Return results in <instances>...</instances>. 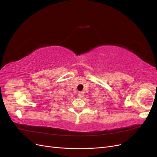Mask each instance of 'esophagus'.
Wrapping results in <instances>:
<instances>
[{
	"label": "esophagus",
	"instance_id": "34e87169",
	"mask_svg": "<svg viewBox=\"0 0 157 157\" xmlns=\"http://www.w3.org/2000/svg\"><path fill=\"white\" fill-rule=\"evenodd\" d=\"M78 96L80 98H82V97L84 96V92H79L78 94Z\"/></svg>",
	"mask_w": 157,
	"mask_h": 157
}]
</instances>
